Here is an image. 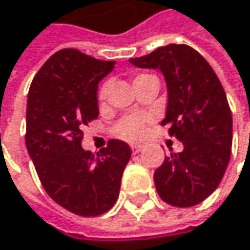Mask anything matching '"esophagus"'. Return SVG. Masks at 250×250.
Returning a JSON list of instances; mask_svg holds the SVG:
<instances>
[{"label":"esophagus","mask_w":250,"mask_h":250,"mask_svg":"<svg viewBox=\"0 0 250 250\" xmlns=\"http://www.w3.org/2000/svg\"><path fill=\"white\" fill-rule=\"evenodd\" d=\"M130 147H131V152H133V153H139V152L143 149V146H142V145H139V143H131V145H130Z\"/></svg>","instance_id":"1"}]
</instances>
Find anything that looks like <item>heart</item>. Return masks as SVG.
Here are the masks:
<instances>
[{
    "label": "heart",
    "instance_id": "b5f03b06",
    "mask_svg": "<svg viewBox=\"0 0 250 250\" xmlns=\"http://www.w3.org/2000/svg\"><path fill=\"white\" fill-rule=\"evenodd\" d=\"M140 76L145 75L136 76V79ZM107 91H108V85L105 83V85H103V88L100 91V98H104L107 95ZM145 125H146L145 117H139V116L125 117L117 127V134L123 139H139V137H142V134L145 131Z\"/></svg>",
    "mask_w": 250,
    "mask_h": 250
}]
</instances>
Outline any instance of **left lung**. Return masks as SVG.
Masks as SVG:
<instances>
[{
    "label": "left lung",
    "instance_id": "8db88e82",
    "mask_svg": "<svg viewBox=\"0 0 250 250\" xmlns=\"http://www.w3.org/2000/svg\"><path fill=\"white\" fill-rule=\"evenodd\" d=\"M128 62L162 72L168 91L162 125L184 145L155 171L159 197L174 207L200 204L219 187L230 161L233 122L219 78L185 44H168Z\"/></svg>",
    "mask_w": 250,
    "mask_h": 250
}]
</instances>
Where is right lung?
<instances>
[{
	"label": "right lung",
	"instance_id": "obj_1",
	"mask_svg": "<svg viewBox=\"0 0 250 250\" xmlns=\"http://www.w3.org/2000/svg\"><path fill=\"white\" fill-rule=\"evenodd\" d=\"M116 62L76 49L56 52L34 76L25 111V146L49 197L68 211L92 217L117 201L131 150L113 139L97 155L81 146L83 125L95 120L98 83Z\"/></svg>",
	"mask_w": 250,
	"mask_h": 250
}]
</instances>
